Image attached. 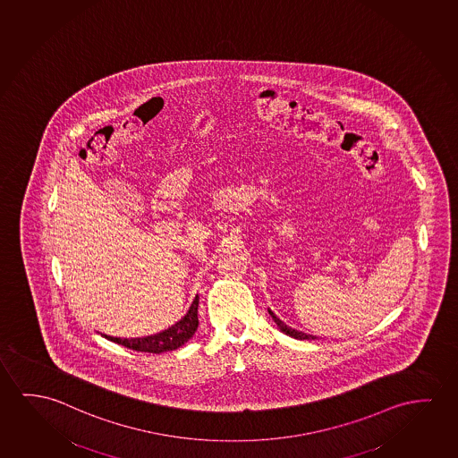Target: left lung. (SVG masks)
Here are the masks:
<instances>
[{
	"label": "left lung",
	"instance_id": "1",
	"mask_svg": "<svg viewBox=\"0 0 458 458\" xmlns=\"http://www.w3.org/2000/svg\"><path fill=\"white\" fill-rule=\"evenodd\" d=\"M267 312H269V316L273 317V320H275L276 325L279 327V330H281L282 333L289 335V336H292V338L301 339V341H304V339H308V341H314V339H317V336H314V335H308V333H303V331H298L295 330V328H290L289 325L284 324L281 318L276 316L275 312L269 310V308H267Z\"/></svg>",
	"mask_w": 458,
	"mask_h": 458
}]
</instances>
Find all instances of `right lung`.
<instances>
[{"label": "right lung", "instance_id": "add662e5", "mask_svg": "<svg viewBox=\"0 0 458 458\" xmlns=\"http://www.w3.org/2000/svg\"><path fill=\"white\" fill-rule=\"evenodd\" d=\"M198 303L199 298L195 296L193 303L187 310V314L176 322L171 325L166 330L160 331L157 335L144 336V338H114L103 335L106 339L117 343L120 345H125L127 349H133L138 352L162 353L169 352V351H176L181 345L185 344L189 339L195 335L198 328Z\"/></svg>", "mask_w": 458, "mask_h": 458}]
</instances>
